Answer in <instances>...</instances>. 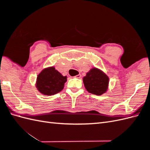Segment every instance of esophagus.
<instances>
[{"mask_svg": "<svg viewBox=\"0 0 150 150\" xmlns=\"http://www.w3.org/2000/svg\"><path fill=\"white\" fill-rule=\"evenodd\" d=\"M75 77L76 78H80L81 77V74H78V75H76Z\"/></svg>", "mask_w": 150, "mask_h": 150, "instance_id": "34e87169", "label": "esophagus"}]
</instances>
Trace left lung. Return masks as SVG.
<instances>
[{"label":"left lung","instance_id":"1","mask_svg":"<svg viewBox=\"0 0 150 150\" xmlns=\"http://www.w3.org/2000/svg\"><path fill=\"white\" fill-rule=\"evenodd\" d=\"M83 81L89 93L100 96L107 92L110 79L103 71L94 67L83 77Z\"/></svg>","mask_w":150,"mask_h":150}]
</instances>
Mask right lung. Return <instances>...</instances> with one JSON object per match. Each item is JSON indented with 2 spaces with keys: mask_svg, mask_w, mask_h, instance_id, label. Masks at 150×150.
I'll list each match as a JSON object with an SVG mask.
<instances>
[{
  "mask_svg": "<svg viewBox=\"0 0 150 150\" xmlns=\"http://www.w3.org/2000/svg\"><path fill=\"white\" fill-rule=\"evenodd\" d=\"M67 78V76H62L54 66H50L44 68L38 74L35 87L41 94L51 96L64 89Z\"/></svg>",
  "mask_w": 150,
  "mask_h": 150,
  "instance_id": "1",
  "label": "right lung"
}]
</instances>
